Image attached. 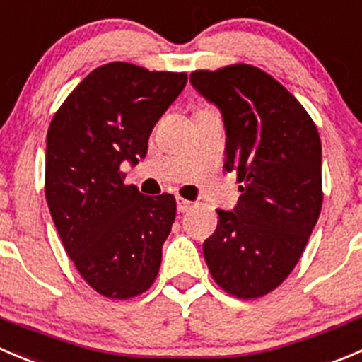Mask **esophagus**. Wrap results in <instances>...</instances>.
<instances>
[{"label": "esophagus", "instance_id": "obj_1", "mask_svg": "<svg viewBox=\"0 0 362 362\" xmlns=\"http://www.w3.org/2000/svg\"><path fill=\"white\" fill-rule=\"evenodd\" d=\"M191 206H192V203L189 202V199H184V198H180V196H178V198H177L178 212H187V210L191 209Z\"/></svg>", "mask_w": 362, "mask_h": 362}]
</instances>
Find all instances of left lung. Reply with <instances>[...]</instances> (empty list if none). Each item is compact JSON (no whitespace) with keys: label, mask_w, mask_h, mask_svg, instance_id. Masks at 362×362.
<instances>
[{"label":"left lung","mask_w":362,"mask_h":362,"mask_svg":"<svg viewBox=\"0 0 362 362\" xmlns=\"http://www.w3.org/2000/svg\"><path fill=\"white\" fill-rule=\"evenodd\" d=\"M191 83L219 107L224 168L242 184L233 212L217 210L205 262L224 292L256 299L288 278L320 216V136L299 100L256 66L196 70Z\"/></svg>","instance_id":"obj_1"}]
</instances>
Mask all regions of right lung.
<instances>
[{"mask_svg":"<svg viewBox=\"0 0 362 362\" xmlns=\"http://www.w3.org/2000/svg\"><path fill=\"white\" fill-rule=\"evenodd\" d=\"M185 72H150L113 62L88 74L52 117L45 150V199L66 255L107 299L153 285L177 214L173 194L145 196L124 184L153 125L180 95Z\"/></svg>","mask_w":362,"mask_h":362,"instance_id":"1","label":"right lung"}]
</instances>
